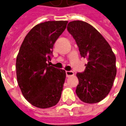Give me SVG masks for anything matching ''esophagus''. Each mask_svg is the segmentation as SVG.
<instances>
[{
  "label": "esophagus",
  "instance_id": "34e87169",
  "mask_svg": "<svg viewBox=\"0 0 126 126\" xmlns=\"http://www.w3.org/2000/svg\"><path fill=\"white\" fill-rule=\"evenodd\" d=\"M66 76L67 78L74 76V72L72 71H66Z\"/></svg>",
  "mask_w": 126,
  "mask_h": 126
}]
</instances>
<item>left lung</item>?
Segmentation results:
<instances>
[{
	"label": "left lung",
	"mask_w": 126,
	"mask_h": 126,
	"mask_svg": "<svg viewBox=\"0 0 126 126\" xmlns=\"http://www.w3.org/2000/svg\"><path fill=\"white\" fill-rule=\"evenodd\" d=\"M67 30L74 37L81 57L88 63L83 73H78L76 93L80 100L88 104L100 102L108 94L116 76V58L107 41L99 32L83 21L68 23Z\"/></svg>",
	"instance_id": "8db88e82"
}]
</instances>
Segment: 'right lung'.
<instances>
[{
	"instance_id": "add662e5",
	"label": "right lung",
	"mask_w": 126,
	"mask_h": 126,
	"mask_svg": "<svg viewBox=\"0 0 126 126\" xmlns=\"http://www.w3.org/2000/svg\"><path fill=\"white\" fill-rule=\"evenodd\" d=\"M67 23L48 21L35 26L25 37L17 56L18 85L24 98L38 108H49L60 100L65 71L50 66L47 61Z\"/></svg>"
}]
</instances>
